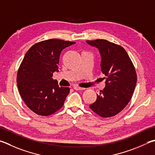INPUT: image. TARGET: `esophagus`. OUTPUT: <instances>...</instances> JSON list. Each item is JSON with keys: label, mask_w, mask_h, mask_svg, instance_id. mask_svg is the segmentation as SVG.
<instances>
[{"label": "esophagus", "mask_w": 155, "mask_h": 155, "mask_svg": "<svg viewBox=\"0 0 155 155\" xmlns=\"http://www.w3.org/2000/svg\"><path fill=\"white\" fill-rule=\"evenodd\" d=\"M74 90H77V91H82V90L85 89V88H82V87H77V86H74Z\"/></svg>", "instance_id": "obj_1"}]
</instances>
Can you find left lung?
Wrapping results in <instances>:
<instances>
[{"label": "left lung", "mask_w": 155, "mask_h": 155, "mask_svg": "<svg viewBox=\"0 0 155 155\" xmlns=\"http://www.w3.org/2000/svg\"><path fill=\"white\" fill-rule=\"evenodd\" d=\"M87 43L99 49L101 71L106 78V87L89 108L101 117H114L124 109L133 95L137 83L136 69L127 53L119 45L104 39Z\"/></svg>", "instance_id": "left-lung-1"}]
</instances>
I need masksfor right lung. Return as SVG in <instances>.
<instances>
[{"label":"right lung","instance_id":"right-lung-1","mask_svg":"<svg viewBox=\"0 0 155 155\" xmlns=\"http://www.w3.org/2000/svg\"><path fill=\"white\" fill-rule=\"evenodd\" d=\"M75 42L49 39L32 45L19 66L17 83L19 94L28 108L36 114L49 116L63 106L69 87H60L53 79L58 71L62 50Z\"/></svg>","mask_w":155,"mask_h":155}]
</instances>
